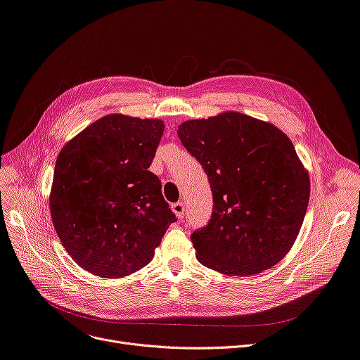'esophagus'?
<instances>
[{
	"label": "esophagus",
	"mask_w": 360,
	"mask_h": 360,
	"mask_svg": "<svg viewBox=\"0 0 360 360\" xmlns=\"http://www.w3.org/2000/svg\"><path fill=\"white\" fill-rule=\"evenodd\" d=\"M172 212L176 214V217H178L179 220H182L184 216H185V202H184V201L174 202V204H172Z\"/></svg>",
	"instance_id": "1"
}]
</instances>
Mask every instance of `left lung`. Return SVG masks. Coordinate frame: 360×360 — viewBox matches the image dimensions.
Listing matches in <instances>:
<instances>
[{"label":"left lung","mask_w":360,"mask_h":360,"mask_svg":"<svg viewBox=\"0 0 360 360\" xmlns=\"http://www.w3.org/2000/svg\"><path fill=\"white\" fill-rule=\"evenodd\" d=\"M178 137L213 193L209 223L191 235L198 261L229 276L276 266L292 248L309 202V175L289 137L239 112L186 121Z\"/></svg>","instance_id":"left-lung-1"}]
</instances>
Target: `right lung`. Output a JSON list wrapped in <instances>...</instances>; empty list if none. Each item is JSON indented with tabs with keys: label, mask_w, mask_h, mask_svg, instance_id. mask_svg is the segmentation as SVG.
<instances>
[{
	"label": "right lung",
	"mask_w": 360,
	"mask_h": 360,
	"mask_svg": "<svg viewBox=\"0 0 360 360\" xmlns=\"http://www.w3.org/2000/svg\"><path fill=\"white\" fill-rule=\"evenodd\" d=\"M165 125L115 113L83 129L55 163L53 228L80 267L124 277L147 266L176 216L150 172Z\"/></svg>",
	"instance_id": "obj_1"
}]
</instances>
